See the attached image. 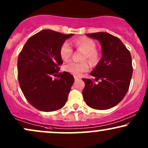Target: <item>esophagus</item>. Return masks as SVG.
Wrapping results in <instances>:
<instances>
[{"mask_svg": "<svg viewBox=\"0 0 148 148\" xmlns=\"http://www.w3.org/2000/svg\"><path fill=\"white\" fill-rule=\"evenodd\" d=\"M79 76H74V80H75V81H77V80H79Z\"/></svg>", "mask_w": 148, "mask_h": 148, "instance_id": "esophagus-1", "label": "esophagus"}]
</instances>
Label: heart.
<instances>
[{
  "instance_id": "obj_1",
  "label": "heart",
  "mask_w": 148,
  "mask_h": 148,
  "mask_svg": "<svg viewBox=\"0 0 148 148\" xmlns=\"http://www.w3.org/2000/svg\"><path fill=\"white\" fill-rule=\"evenodd\" d=\"M74 45L77 49L83 51L82 60H87L92 64H97L99 57L98 53L96 51V44L91 39L88 37H81L76 39L74 41ZM73 49L67 42L62 44L60 48V56L63 60H67L71 57ZM90 65L87 61H83L81 62H69L63 67L64 71L72 74L74 76H79L82 73L89 70Z\"/></svg>"
}]
</instances>
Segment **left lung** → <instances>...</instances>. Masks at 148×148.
I'll use <instances>...</instances> for the list:
<instances>
[{
  "mask_svg": "<svg viewBox=\"0 0 148 148\" xmlns=\"http://www.w3.org/2000/svg\"><path fill=\"white\" fill-rule=\"evenodd\" d=\"M86 35L99 40L102 58L90 73L100 82L96 84L91 79H83L84 99L91 108L108 109L120 102L128 91L133 72L132 56L118 37L103 32Z\"/></svg>",
  "mask_w": 148,
  "mask_h": 148,
  "instance_id": "obj_1",
  "label": "left lung"
}]
</instances>
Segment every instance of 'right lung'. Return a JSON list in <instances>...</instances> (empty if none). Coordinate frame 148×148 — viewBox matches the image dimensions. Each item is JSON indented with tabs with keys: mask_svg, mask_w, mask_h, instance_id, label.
<instances>
[{
	"mask_svg": "<svg viewBox=\"0 0 148 148\" xmlns=\"http://www.w3.org/2000/svg\"><path fill=\"white\" fill-rule=\"evenodd\" d=\"M74 34L43 30L30 37L18 57V80L22 92L32 106L42 111H54L64 106L74 79L67 72L59 73L62 62V44Z\"/></svg>",
	"mask_w": 148,
	"mask_h": 148,
	"instance_id": "obj_1",
	"label": "right lung"
}]
</instances>
